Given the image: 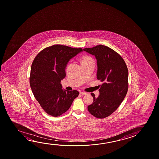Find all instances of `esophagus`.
Masks as SVG:
<instances>
[{"label":"esophagus","mask_w":159,"mask_h":159,"mask_svg":"<svg viewBox=\"0 0 159 159\" xmlns=\"http://www.w3.org/2000/svg\"><path fill=\"white\" fill-rule=\"evenodd\" d=\"M80 93L81 95H87V93H85V92H83V91L80 92Z\"/></svg>","instance_id":"34e87169"}]
</instances>
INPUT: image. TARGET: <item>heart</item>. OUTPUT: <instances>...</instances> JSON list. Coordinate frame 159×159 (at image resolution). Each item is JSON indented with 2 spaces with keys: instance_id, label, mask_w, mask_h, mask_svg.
Instances as JSON below:
<instances>
[{
  "instance_id": "heart-1",
  "label": "heart",
  "mask_w": 159,
  "mask_h": 159,
  "mask_svg": "<svg viewBox=\"0 0 159 159\" xmlns=\"http://www.w3.org/2000/svg\"><path fill=\"white\" fill-rule=\"evenodd\" d=\"M94 63V59L90 56H85L82 59V64L88 63Z\"/></svg>"
}]
</instances>
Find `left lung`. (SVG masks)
<instances>
[{
  "mask_svg": "<svg viewBox=\"0 0 159 159\" xmlns=\"http://www.w3.org/2000/svg\"><path fill=\"white\" fill-rule=\"evenodd\" d=\"M83 50L96 57L97 79L102 82L98 98L91 93L94 101L88 109L95 117L105 118L117 109L127 94L128 68L120 55L107 46L99 45Z\"/></svg>",
  "mask_w": 159,
  "mask_h": 159,
  "instance_id": "1",
  "label": "left lung"
}]
</instances>
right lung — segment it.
I'll use <instances>...</instances> for the list:
<instances>
[{
  "label": "right lung",
  "instance_id": "right-lung-1",
  "mask_svg": "<svg viewBox=\"0 0 159 159\" xmlns=\"http://www.w3.org/2000/svg\"><path fill=\"white\" fill-rule=\"evenodd\" d=\"M82 51L81 48L54 45L42 50L34 58L30 85L35 99L48 114L54 117L63 114L78 96L77 90H63L60 82L66 76L69 61Z\"/></svg>",
  "mask_w": 159,
  "mask_h": 159
}]
</instances>
